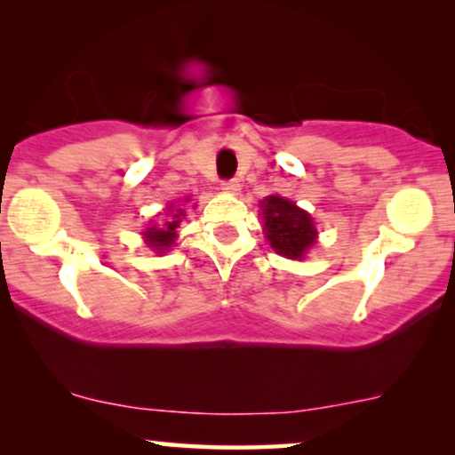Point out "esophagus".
Segmentation results:
<instances>
[{
  "label": "esophagus",
  "mask_w": 455,
  "mask_h": 455,
  "mask_svg": "<svg viewBox=\"0 0 455 455\" xmlns=\"http://www.w3.org/2000/svg\"><path fill=\"white\" fill-rule=\"evenodd\" d=\"M220 188L224 192H228V195H235V192H239V181L237 180H224Z\"/></svg>",
  "instance_id": "34e87169"
}]
</instances>
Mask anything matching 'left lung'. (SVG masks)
I'll return each instance as SVG.
<instances>
[{
	"mask_svg": "<svg viewBox=\"0 0 455 455\" xmlns=\"http://www.w3.org/2000/svg\"><path fill=\"white\" fill-rule=\"evenodd\" d=\"M265 235L271 248L286 259H301L315 243V224L312 218L295 203L282 196H267L263 203Z\"/></svg>",
	"mask_w": 455,
	"mask_h": 455,
	"instance_id": "left-lung-1",
	"label": "left lung"
}]
</instances>
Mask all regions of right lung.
Here are the masks:
<instances>
[{"label": "right lung", "instance_id": "add662e5", "mask_svg": "<svg viewBox=\"0 0 455 455\" xmlns=\"http://www.w3.org/2000/svg\"><path fill=\"white\" fill-rule=\"evenodd\" d=\"M166 222L160 224V227H151L145 231V237H148V243L151 248H156L160 252V250L164 248H171L175 242V231L177 227H180L181 218H184V210H173V205H171L169 213H166Z\"/></svg>", "mask_w": 455, "mask_h": 455}]
</instances>
